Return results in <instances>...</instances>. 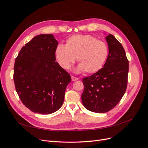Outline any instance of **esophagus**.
Returning <instances> with one entry per match:
<instances>
[{
    "label": "esophagus",
    "instance_id": "obj_1",
    "mask_svg": "<svg viewBox=\"0 0 148 148\" xmlns=\"http://www.w3.org/2000/svg\"><path fill=\"white\" fill-rule=\"evenodd\" d=\"M71 79H72L73 82H75V81H77V80H78V78L74 77V76H71Z\"/></svg>",
    "mask_w": 148,
    "mask_h": 148
}]
</instances>
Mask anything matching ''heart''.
Returning a JSON list of instances; mask_svg holds the SVG:
<instances>
[{
  "label": "heart",
  "instance_id": "1",
  "mask_svg": "<svg viewBox=\"0 0 148 148\" xmlns=\"http://www.w3.org/2000/svg\"><path fill=\"white\" fill-rule=\"evenodd\" d=\"M108 56V47L106 42L88 34H77L66 41L65 46H58L56 57L58 63L64 69H69L71 65L77 61L79 65L77 71L84 70L92 73L101 69Z\"/></svg>",
  "mask_w": 148,
  "mask_h": 148
}]
</instances>
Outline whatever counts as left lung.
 <instances>
[{"label": "left lung", "mask_w": 148, "mask_h": 148, "mask_svg": "<svg viewBox=\"0 0 148 148\" xmlns=\"http://www.w3.org/2000/svg\"><path fill=\"white\" fill-rule=\"evenodd\" d=\"M109 55L104 67L96 73L83 78L84 107L93 112L105 113L120 102L126 91L128 60L120 42L113 35L106 37Z\"/></svg>", "instance_id": "obj_1"}]
</instances>
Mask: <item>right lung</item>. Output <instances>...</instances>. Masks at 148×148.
<instances>
[{"instance_id": "obj_1", "label": "right lung", "mask_w": 148, "mask_h": 148, "mask_svg": "<svg viewBox=\"0 0 148 148\" xmlns=\"http://www.w3.org/2000/svg\"><path fill=\"white\" fill-rule=\"evenodd\" d=\"M58 42L51 34L34 37L15 59L13 80L23 104L33 112L51 114L63 104L70 74L56 62Z\"/></svg>"}]
</instances>
